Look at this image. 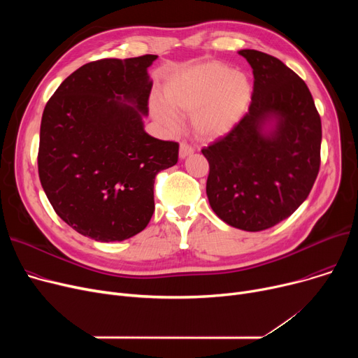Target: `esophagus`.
Instances as JSON below:
<instances>
[{
    "label": "esophagus",
    "mask_w": 358,
    "mask_h": 358,
    "mask_svg": "<svg viewBox=\"0 0 358 358\" xmlns=\"http://www.w3.org/2000/svg\"><path fill=\"white\" fill-rule=\"evenodd\" d=\"M193 152H194L193 146H190L187 142H181V143H180V158L189 157V155L193 154Z\"/></svg>",
    "instance_id": "34e87169"
}]
</instances>
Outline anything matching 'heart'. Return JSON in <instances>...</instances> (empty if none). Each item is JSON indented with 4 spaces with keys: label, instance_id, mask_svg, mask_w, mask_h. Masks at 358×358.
Masks as SVG:
<instances>
[{
    "label": "heart",
    "instance_id": "obj_1",
    "mask_svg": "<svg viewBox=\"0 0 358 358\" xmlns=\"http://www.w3.org/2000/svg\"><path fill=\"white\" fill-rule=\"evenodd\" d=\"M251 96L252 85L247 75L217 62L187 69L165 88L166 103L178 113L193 115V129L201 139L227 135L245 115ZM167 106L155 101L154 113L166 127H174L177 116Z\"/></svg>",
    "mask_w": 358,
    "mask_h": 358
}]
</instances>
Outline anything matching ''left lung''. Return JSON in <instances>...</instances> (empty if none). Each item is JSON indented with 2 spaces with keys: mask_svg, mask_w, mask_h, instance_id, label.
<instances>
[{
  "mask_svg": "<svg viewBox=\"0 0 358 358\" xmlns=\"http://www.w3.org/2000/svg\"><path fill=\"white\" fill-rule=\"evenodd\" d=\"M254 72L248 113L201 149L209 161L206 193L234 228L259 232L289 217L309 196L321 166V116L305 81L274 56L239 52ZM275 117L271 136L260 127Z\"/></svg>",
  "mask_w": 358,
  "mask_h": 358,
  "instance_id": "left-lung-1",
  "label": "left lung"
}]
</instances>
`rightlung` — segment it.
Segmentation results:
<instances>
[{
    "instance_id": "right-lung-1",
    "label": "right lung",
    "mask_w": 358,
    "mask_h": 358,
    "mask_svg": "<svg viewBox=\"0 0 358 358\" xmlns=\"http://www.w3.org/2000/svg\"><path fill=\"white\" fill-rule=\"evenodd\" d=\"M157 58L85 64L43 110L42 187L56 215L91 239L123 241L143 231L155 209V177L178 161V143L149 136L142 124L152 90L146 69Z\"/></svg>"
}]
</instances>
